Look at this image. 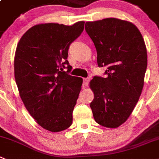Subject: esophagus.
<instances>
[{
  "label": "esophagus",
  "instance_id": "obj_1",
  "mask_svg": "<svg viewBox=\"0 0 159 159\" xmlns=\"http://www.w3.org/2000/svg\"><path fill=\"white\" fill-rule=\"evenodd\" d=\"M90 77H87V78H84V85L85 86V87H87L89 84V82H90Z\"/></svg>",
  "mask_w": 159,
  "mask_h": 159
}]
</instances>
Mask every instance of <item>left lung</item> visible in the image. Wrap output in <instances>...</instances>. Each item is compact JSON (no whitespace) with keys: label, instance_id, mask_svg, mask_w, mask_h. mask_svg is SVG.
I'll use <instances>...</instances> for the list:
<instances>
[{"label":"left lung","instance_id":"1","mask_svg":"<svg viewBox=\"0 0 159 159\" xmlns=\"http://www.w3.org/2000/svg\"><path fill=\"white\" fill-rule=\"evenodd\" d=\"M85 30L96 48L98 66L108 67L105 78L95 75L90 82L93 118L101 126L116 128L141 94L148 66L144 40L136 25L115 18L87 22Z\"/></svg>","mask_w":159,"mask_h":159}]
</instances>
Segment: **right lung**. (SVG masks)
<instances>
[{
	"label": "right lung",
	"instance_id": "add662e5",
	"mask_svg": "<svg viewBox=\"0 0 159 159\" xmlns=\"http://www.w3.org/2000/svg\"><path fill=\"white\" fill-rule=\"evenodd\" d=\"M84 29L83 21L72 25H36L17 45L15 78L21 99L37 123L51 132L72 125L83 79L69 74L72 68L67 60L68 51Z\"/></svg>",
	"mask_w": 159,
	"mask_h": 159
}]
</instances>
